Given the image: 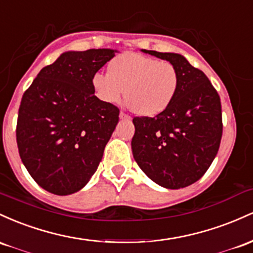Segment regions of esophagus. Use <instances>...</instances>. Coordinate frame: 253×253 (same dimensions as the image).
<instances>
[{"label":"esophagus","instance_id":"esophagus-1","mask_svg":"<svg viewBox=\"0 0 253 253\" xmlns=\"http://www.w3.org/2000/svg\"><path fill=\"white\" fill-rule=\"evenodd\" d=\"M119 118H121V119H130L129 116H127L126 113H124L123 111L119 113Z\"/></svg>","mask_w":253,"mask_h":253}]
</instances>
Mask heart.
Returning a JSON list of instances; mask_svg holds the SVG:
<instances>
[{"label": "heart", "instance_id": "heart-1", "mask_svg": "<svg viewBox=\"0 0 253 253\" xmlns=\"http://www.w3.org/2000/svg\"><path fill=\"white\" fill-rule=\"evenodd\" d=\"M92 84L104 103L117 104L126 94L127 105L136 115L154 117L175 98L179 73L169 62L126 52L112 59L109 73H95Z\"/></svg>", "mask_w": 253, "mask_h": 253}]
</instances>
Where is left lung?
Masks as SVG:
<instances>
[{"label":"left lung","instance_id":"left-lung-1","mask_svg":"<svg viewBox=\"0 0 253 253\" xmlns=\"http://www.w3.org/2000/svg\"><path fill=\"white\" fill-rule=\"evenodd\" d=\"M141 51L174 65L179 73V88L163 113L132 119V155L158 185L186 188L202 177L217 154L222 136L220 96L206 74L184 56Z\"/></svg>","mask_w":253,"mask_h":253}]
</instances>
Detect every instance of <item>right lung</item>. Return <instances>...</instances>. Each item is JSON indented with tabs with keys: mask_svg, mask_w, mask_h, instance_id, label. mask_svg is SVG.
I'll list each match as a JSON object with an SVG mask.
<instances>
[{
	"mask_svg": "<svg viewBox=\"0 0 253 253\" xmlns=\"http://www.w3.org/2000/svg\"><path fill=\"white\" fill-rule=\"evenodd\" d=\"M117 52H63L22 95L16 126L20 158L36 183L51 194L78 192L100 164L119 110L96 98L92 78Z\"/></svg>",
	"mask_w": 253,
	"mask_h": 253,
	"instance_id": "right-lung-1",
	"label": "right lung"
}]
</instances>
